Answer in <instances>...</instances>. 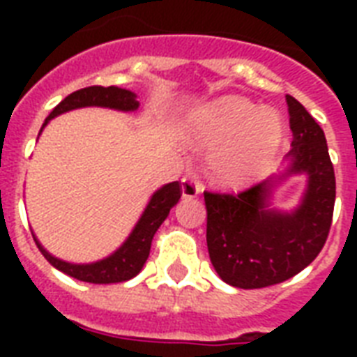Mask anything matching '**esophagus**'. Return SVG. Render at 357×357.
I'll list each match as a JSON object with an SVG mask.
<instances>
[{
  "label": "esophagus",
  "mask_w": 357,
  "mask_h": 357,
  "mask_svg": "<svg viewBox=\"0 0 357 357\" xmlns=\"http://www.w3.org/2000/svg\"><path fill=\"white\" fill-rule=\"evenodd\" d=\"M200 192H202L200 181H196V179L190 178V176L181 179V195H183V198H196Z\"/></svg>",
  "instance_id": "esophagus-1"
}]
</instances>
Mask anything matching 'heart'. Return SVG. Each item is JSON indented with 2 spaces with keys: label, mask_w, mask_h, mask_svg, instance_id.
Instances as JSON below:
<instances>
[{
  "label": "heart",
  "mask_w": 357,
  "mask_h": 357,
  "mask_svg": "<svg viewBox=\"0 0 357 357\" xmlns=\"http://www.w3.org/2000/svg\"><path fill=\"white\" fill-rule=\"evenodd\" d=\"M185 137L192 144L213 148V174L235 187L271 165L282 144L283 122L272 109H257L244 98L224 96L190 113Z\"/></svg>",
  "instance_id": "1"
}]
</instances>
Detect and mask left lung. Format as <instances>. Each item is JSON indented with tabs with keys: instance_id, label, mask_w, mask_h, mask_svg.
<instances>
[{
	"instance_id": "1",
	"label": "left lung",
	"mask_w": 357,
	"mask_h": 357,
	"mask_svg": "<svg viewBox=\"0 0 357 357\" xmlns=\"http://www.w3.org/2000/svg\"><path fill=\"white\" fill-rule=\"evenodd\" d=\"M285 100L293 131L287 170L237 195L204 192L209 257L218 276L238 289L276 285L304 271L332 226L335 174L326 137L298 100ZM293 173L308 176L301 206L289 213L271 210V189Z\"/></svg>"
}]
</instances>
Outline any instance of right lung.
I'll use <instances>...</instances> for the list:
<instances>
[{
	"label": "right lung",
	"instance_id": "add662e5",
	"mask_svg": "<svg viewBox=\"0 0 357 357\" xmlns=\"http://www.w3.org/2000/svg\"><path fill=\"white\" fill-rule=\"evenodd\" d=\"M81 107H109L116 109V111H137L139 109V102H137V94L126 89H119V86H86L81 91L72 92L70 96H66L63 102L59 103L57 107L53 109L50 116L46 119L44 126L52 119L59 116V114L68 113L72 109ZM42 126V129H44ZM40 129V131H42ZM181 198V185L179 181H172V183L162 185L161 189L155 190L151 195L148 206H146L142 217L139 218V222L135 224L133 231L126 238V243L120 246L114 254L96 263H86V265H75V263H66L63 259L53 257L44 246H42L36 237V246L42 252V255L52 263L57 271L68 274V276L79 280V282L89 283H119L128 282L131 278H135L142 271L148 255H150L151 238L155 235L165 218L168 217V213Z\"/></svg>",
	"mask_w": 357,
	"mask_h": 357
}]
</instances>
